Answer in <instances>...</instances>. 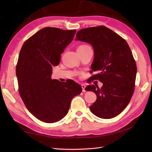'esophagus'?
<instances>
[{
	"mask_svg": "<svg viewBox=\"0 0 152 152\" xmlns=\"http://www.w3.org/2000/svg\"><path fill=\"white\" fill-rule=\"evenodd\" d=\"M81 86H82V91L85 92L86 91V84H82Z\"/></svg>",
	"mask_w": 152,
	"mask_h": 152,
	"instance_id": "1",
	"label": "esophagus"
}]
</instances>
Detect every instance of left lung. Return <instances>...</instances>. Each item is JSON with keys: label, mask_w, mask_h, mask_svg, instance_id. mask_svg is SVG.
Wrapping results in <instances>:
<instances>
[{"label": "left lung", "mask_w": 152, "mask_h": 152, "mask_svg": "<svg viewBox=\"0 0 152 152\" xmlns=\"http://www.w3.org/2000/svg\"><path fill=\"white\" fill-rule=\"evenodd\" d=\"M75 40L92 45V72H98L92 78L103 83L101 88L94 85L86 88L96 95L90 110L99 118L115 117L127 107L134 91L137 65L129 46L121 37L102 25L80 30Z\"/></svg>", "instance_id": "left-lung-1"}]
</instances>
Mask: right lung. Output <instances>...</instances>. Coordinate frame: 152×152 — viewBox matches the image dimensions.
<instances>
[{"mask_svg": "<svg viewBox=\"0 0 152 152\" xmlns=\"http://www.w3.org/2000/svg\"><path fill=\"white\" fill-rule=\"evenodd\" d=\"M76 32L45 27L28 38L20 50L16 66L19 93L28 110L40 121L51 124L63 118L71 100L82 91L72 80L51 78L52 66L59 64Z\"/></svg>", "mask_w": 152, "mask_h": 152, "instance_id": "1", "label": "right lung"}]
</instances>
